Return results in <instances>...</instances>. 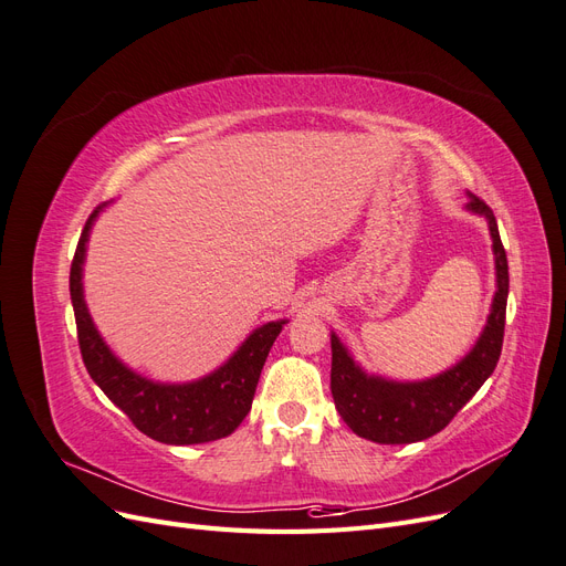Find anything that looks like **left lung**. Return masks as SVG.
I'll use <instances>...</instances> for the list:
<instances>
[{
    "label": "left lung",
    "mask_w": 566,
    "mask_h": 566,
    "mask_svg": "<svg viewBox=\"0 0 566 566\" xmlns=\"http://www.w3.org/2000/svg\"><path fill=\"white\" fill-rule=\"evenodd\" d=\"M465 210L486 219L493 241L495 295L482 335L460 361L434 378L399 382L370 375L354 361L349 349L331 333V391L349 430L375 443H413L441 432L493 373L503 349L507 306V256L499 224L484 200L468 193Z\"/></svg>",
    "instance_id": "8db88e82"
}]
</instances>
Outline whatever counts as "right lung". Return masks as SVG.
<instances>
[{
  "mask_svg": "<svg viewBox=\"0 0 566 566\" xmlns=\"http://www.w3.org/2000/svg\"><path fill=\"white\" fill-rule=\"evenodd\" d=\"M104 208H108V202L98 205L84 224L71 266V300L80 352L92 380L136 424V430L150 439L172 443V447H188V443L229 437L250 413L266 356L287 321H269L254 328L243 345L205 378L191 382H156L144 378L113 354L96 331L87 302H84V256H87L94 221Z\"/></svg>",
  "mask_w": 566,
  "mask_h": 566,
  "instance_id": "add662e5",
  "label": "right lung"
}]
</instances>
